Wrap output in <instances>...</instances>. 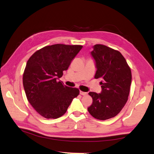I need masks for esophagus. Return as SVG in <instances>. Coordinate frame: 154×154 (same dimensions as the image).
Returning a JSON list of instances; mask_svg holds the SVG:
<instances>
[{
    "label": "esophagus",
    "mask_w": 154,
    "mask_h": 154,
    "mask_svg": "<svg viewBox=\"0 0 154 154\" xmlns=\"http://www.w3.org/2000/svg\"><path fill=\"white\" fill-rule=\"evenodd\" d=\"M80 94H81V95H83V96H85V95H87V93H86V92H83V91H80Z\"/></svg>",
    "instance_id": "1"
}]
</instances>
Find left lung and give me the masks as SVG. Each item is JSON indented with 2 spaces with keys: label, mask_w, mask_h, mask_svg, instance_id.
Returning <instances> with one entry per match:
<instances>
[{
  "label": "left lung",
  "mask_w": 154,
  "mask_h": 154,
  "mask_svg": "<svg viewBox=\"0 0 154 154\" xmlns=\"http://www.w3.org/2000/svg\"><path fill=\"white\" fill-rule=\"evenodd\" d=\"M91 55L96 63L94 78L103 81L101 93L89 92L93 103L87 108L96 119L105 120L116 116L128 99L132 82L131 69L120 51L96 44Z\"/></svg>",
  "instance_id": "1"
}]
</instances>
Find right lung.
<instances>
[{
	"instance_id": "obj_1",
	"label": "right lung",
	"mask_w": 154,
	"mask_h": 154,
	"mask_svg": "<svg viewBox=\"0 0 154 154\" xmlns=\"http://www.w3.org/2000/svg\"><path fill=\"white\" fill-rule=\"evenodd\" d=\"M82 48L60 44L47 45L29 58L23 85L28 102L42 116L48 119L61 117L79 95L77 88L69 87L58 79Z\"/></svg>"
}]
</instances>
